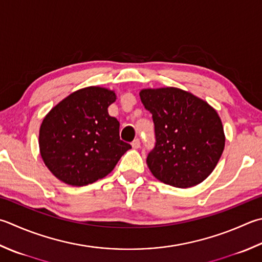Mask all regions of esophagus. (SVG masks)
I'll list each match as a JSON object with an SVG mask.
<instances>
[{
	"mask_svg": "<svg viewBox=\"0 0 262 262\" xmlns=\"http://www.w3.org/2000/svg\"><path fill=\"white\" fill-rule=\"evenodd\" d=\"M132 147L136 148V149H138V148L140 147V139H139V138H137V139L132 141Z\"/></svg>",
	"mask_w": 262,
	"mask_h": 262,
	"instance_id": "1",
	"label": "esophagus"
}]
</instances>
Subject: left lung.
Masks as SVG:
<instances>
[{
  "label": "left lung",
  "mask_w": 262,
  "mask_h": 262,
  "mask_svg": "<svg viewBox=\"0 0 262 262\" xmlns=\"http://www.w3.org/2000/svg\"><path fill=\"white\" fill-rule=\"evenodd\" d=\"M140 99L154 122L155 145L147 155L152 176L178 188L201 184L214 170L225 148L216 112L177 88L146 89Z\"/></svg>",
  "instance_id": "8db88e82"
}]
</instances>
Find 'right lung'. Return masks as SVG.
Wrapping results in <instances>:
<instances>
[{"label": "right lung", "mask_w": 262, "mask_h": 262, "mask_svg": "<svg viewBox=\"0 0 262 262\" xmlns=\"http://www.w3.org/2000/svg\"><path fill=\"white\" fill-rule=\"evenodd\" d=\"M115 93L89 86L73 92L44 117L39 151L54 177L81 187L106 177L131 148L120 139V122L108 114Z\"/></svg>", "instance_id": "add662e5"}]
</instances>
